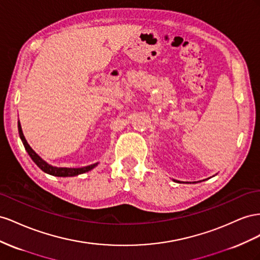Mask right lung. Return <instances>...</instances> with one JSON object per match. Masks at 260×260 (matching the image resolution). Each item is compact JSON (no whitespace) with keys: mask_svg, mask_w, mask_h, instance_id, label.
<instances>
[{"mask_svg":"<svg viewBox=\"0 0 260 260\" xmlns=\"http://www.w3.org/2000/svg\"><path fill=\"white\" fill-rule=\"evenodd\" d=\"M18 133H19V136H20V139L21 142H23L24 146H25V149L27 150L28 154L30 155V158L32 159V161L36 163L37 166H38L43 172H46L50 175H54V176H76L78 174H83L85 172H88L90 171V170H92L95 166L98 165V163H94V165H91V166H88V167H84V168H56V167H52L50 165H48V163L46 161H43L38 154H37L32 149L31 147L28 145L27 140L23 134V131H21V126H20V123L18 122Z\"/></svg>","mask_w":260,"mask_h":260,"instance_id":"right-lung-1","label":"right lung"}]
</instances>
